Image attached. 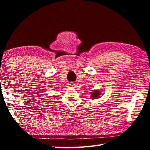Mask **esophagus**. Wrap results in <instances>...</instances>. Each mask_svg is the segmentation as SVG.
I'll list each match as a JSON object with an SVG mask.
<instances>
[{"mask_svg": "<svg viewBox=\"0 0 150 150\" xmlns=\"http://www.w3.org/2000/svg\"><path fill=\"white\" fill-rule=\"evenodd\" d=\"M71 85H73V83H71Z\"/></svg>", "mask_w": 150, "mask_h": 150, "instance_id": "obj_1", "label": "esophagus"}]
</instances>
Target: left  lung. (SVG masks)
<instances>
[{
	"mask_svg": "<svg viewBox=\"0 0 150 150\" xmlns=\"http://www.w3.org/2000/svg\"><path fill=\"white\" fill-rule=\"evenodd\" d=\"M100 93L98 92V91H95L93 92L92 95H91V98H96L97 97H99Z\"/></svg>",
	"mask_w": 150,
	"mask_h": 150,
	"instance_id": "8db88e82",
	"label": "left lung"
}]
</instances>
